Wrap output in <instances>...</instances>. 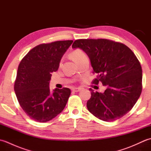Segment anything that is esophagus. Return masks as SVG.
<instances>
[{
  "label": "esophagus",
  "mask_w": 151,
  "mask_h": 151,
  "mask_svg": "<svg viewBox=\"0 0 151 151\" xmlns=\"http://www.w3.org/2000/svg\"><path fill=\"white\" fill-rule=\"evenodd\" d=\"M81 88H73V89H72V90L73 91H75V92H78V91H81Z\"/></svg>",
  "instance_id": "obj_1"
}]
</instances>
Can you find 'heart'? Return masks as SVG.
<instances>
[{
    "label": "heart",
    "mask_w": 151,
    "mask_h": 151,
    "mask_svg": "<svg viewBox=\"0 0 151 151\" xmlns=\"http://www.w3.org/2000/svg\"><path fill=\"white\" fill-rule=\"evenodd\" d=\"M70 56H71L72 58L75 60L76 63H78L80 60H81L82 58L86 57V55L84 51H82L81 49H75L73 50L72 52H70Z\"/></svg>",
    "instance_id": "1"
}]
</instances>
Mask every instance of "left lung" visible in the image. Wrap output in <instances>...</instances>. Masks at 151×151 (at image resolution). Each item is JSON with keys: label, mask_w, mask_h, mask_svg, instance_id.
Masks as SVG:
<instances>
[{"label": "left lung", "mask_w": 151, "mask_h": 151, "mask_svg": "<svg viewBox=\"0 0 151 151\" xmlns=\"http://www.w3.org/2000/svg\"><path fill=\"white\" fill-rule=\"evenodd\" d=\"M73 49L80 48L88 54L93 73L107 89L94 91L87 102L89 111L98 119L110 122L130 111L142 91V66L135 54L124 44L106 39H81L74 41Z\"/></svg>", "instance_id": "left-lung-1"}]
</instances>
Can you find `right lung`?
I'll use <instances>...</instances> for the list:
<instances>
[{
	"instance_id": "right-lung-1",
	"label": "right lung",
	"mask_w": 151,
	"mask_h": 151,
	"mask_svg": "<svg viewBox=\"0 0 151 151\" xmlns=\"http://www.w3.org/2000/svg\"><path fill=\"white\" fill-rule=\"evenodd\" d=\"M73 40L56 41L34 47L19 63L14 90L19 104L32 119L47 122L63 111L70 95L69 88L51 93V73L58 69L61 58Z\"/></svg>"
}]
</instances>
